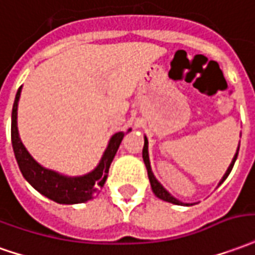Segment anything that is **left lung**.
Masks as SVG:
<instances>
[{"label":"left lung","mask_w":255,"mask_h":255,"mask_svg":"<svg viewBox=\"0 0 255 255\" xmlns=\"http://www.w3.org/2000/svg\"><path fill=\"white\" fill-rule=\"evenodd\" d=\"M240 146V145H239ZM238 153H239V147H238V150H236V153H235V156H233L232 158V163L229 164V167H228L227 172H225V175L222 177V179L220 181V185L225 179L228 178V175L231 174V171H232L233 168V164H235V161H236V158H238ZM142 157H143V161H145V165H146V170H147V177H149V181H150V186H152V190L154 195L157 196L158 199H161V200H164V202H168V203H172V204H178V206H192V204H189V203H182L179 202L178 199H175L174 196H171L167 190L163 188V185L158 182L157 179H156V177L153 175L152 172V168H150V161H149V152H147V138L145 136V145H143V150H142Z\"/></svg>","instance_id":"8db88e82"}]
</instances>
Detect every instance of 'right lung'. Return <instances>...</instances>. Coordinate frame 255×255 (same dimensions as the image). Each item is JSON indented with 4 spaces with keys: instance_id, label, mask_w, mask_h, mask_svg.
Instances as JSON below:
<instances>
[{
    "instance_id": "1",
    "label": "right lung",
    "mask_w": 255,
    "mask_h": 255,
    "mask_svg": "<svg viewBox=\"0 0 255 255\" xmlns=\"http://www.w3.org/2000/svg\"><path fill=\"white\" fill-rule=\"evenodd\" d=\"M22 87L17 90L12 108V124H10V138H12V147L15 153L17 165L22 171L23 177L35 190H38L41 195L59 204H77V203L88 202L94 199L101 192L109 172L110 164L115 158L117 149L124 138V132H116L109 140V145L103 153L102 158L97 165L95 170H92L85 175L80 177H67L59 172L48 170L45 167L38 164L31 154L27 152L22 140L19 138L17 131V103L20 98ZM131 129H128L129 132Z\"/></svg>"
}]
</instances>
